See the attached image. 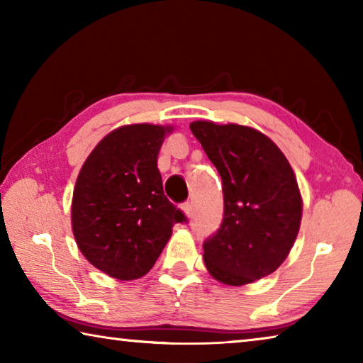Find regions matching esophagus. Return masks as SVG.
I'll return each mask as SVG.
<instances>
[{
  "mask_svg": "<svg viewBox=\"0 0 363 363\" xmlns=\"http://www.w3.org/2000/svg\"><path fill=\"white\" fill-rule=\"evenodd\" d=\"M182 210H184V213L187 214L189 218H192V216H194V205L190 203V201H187V203H184V205H182Z\"/></svg>",
  "mask_w": 363,
  "mask_h": 363,
  "instance_id": "34e87169",
  "label": "esophagus"
}]
</instances>
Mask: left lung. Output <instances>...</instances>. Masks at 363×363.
Returning a JSON list of instances; mask_svg holds the SVG:
<instances>
[{"label":"left lung","mask_w":363,"mask_h":363,"mask_svg":"<svg viewBox=\"0 0 363 363\" xmlns=\"http://www.w3.org/2000/svg\"><path fill=\"white\" fill-rule=\"evenodd\" d=\"M190 131L223 179V223L203 242L208 272L233 286L266 277L290 253L303 214L290 163L253 128L194 121Z\"/></svg>","instance_id":"8db88e82"}]
</instances>
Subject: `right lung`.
<instances>
[{"label": "right lung", "instance_id": "right-lung-1", "mask_svg": "<svg viewBox=\"0 0 363 363\" xmlns=\"http://www.w3.org/2000/svg\"><path fill=\"white\" fill-rule=\"evenodd\" d=\"M171 128L130 125L107 134L79 171L72 201L78 248L118 280L145 275L186 214L163 192L157 157Z\"/></svg>", "mask_w": 363, "mask_h": 363}]
</instances>
